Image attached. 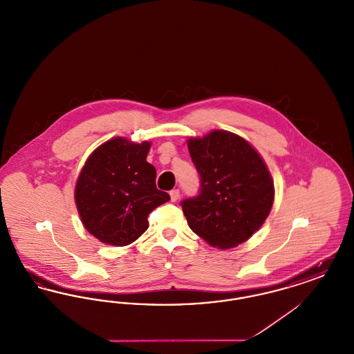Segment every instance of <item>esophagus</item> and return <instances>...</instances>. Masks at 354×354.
I'll return each instance as SVG.
<instances>
[{"label":"esophagus","instance_id":"34e87169","mask_svg":"<svg viewBox=\"0 0 354 354\" xmlns=\"http://www.w3.org/2000/svg\"><path fill=\"white\" fill-rule=\"evenodd\" d=\"M179 195H180L179 189H172V191L169 192V196H171V202H176V201L179 199Z\"/></svg>","mask_w":354,"mask_h":354}]
</instances>
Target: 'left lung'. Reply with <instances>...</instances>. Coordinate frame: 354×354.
Here are the masks:
<instances>
[{
  "label": "left lung",
  "instance_id": "obj_1",
  "mask_svg": "<svg viewBox=\"0 0 354 354\" xmlns=\"http://www.w3.org/2000/svg\"><path fill=\"white\" fill-rule=\"evenodd\" d=\"M201 191L182 204L189 228L209 245L234 248L268 218L274 187L260 153L241 136L214 130L187 140Z\"/></svg>",
  "mask_w": 354,
  "mask_h": 354
}]
</instances>
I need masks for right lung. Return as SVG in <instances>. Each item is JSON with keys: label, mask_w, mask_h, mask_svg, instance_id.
Returning <instances> with one entry per match:
<instances>
[{"label": "right lung", "mask_w": 354, "mask_h": 354, "mask_svg": "<svg viewBox=\"0 0 354 354\" xmlns=\"http://www.w3.org/2000/svg\"><path fill=\"white\" fill-rule=\"evenodd\" d=\"M150 147V142L113 138L93 151L78 176V214L84 228L104 244H131L149 228L150 212L169 201L156 188V169L146 160Z\"/></svg>", "instance_id": "right-lung-1"}]
</instances>
